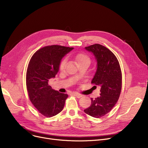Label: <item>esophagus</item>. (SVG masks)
Returning <instances> with one entry per match:
<instances>
[{"label": "esophagus", "instance_id": "34e87169", "mask_svg": "<svg viewBox=\"0 0 148 148\" xmlns=\"http://www.w3.org/2000/svg\"><path fill=\"white\" fill-rule=\"evenodd\" d=\"M73 94L76 97H77L78 98H80L82 97V94H78V93H73Z\"/></svg>", "mask_w": 148, "mask_h": 148}]
</instances>
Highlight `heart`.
<instances>
[{
	"label": "heart",
	"mask_w": 148,
	"mask_h": 148,
	"mask_svg": "<svg viewBox=\"0 0 148 148\" xmlns=\"http://www.w3.org/2000/svg\"><path fill=\"white\" fill-rule=\"evenodd\" d=\"M75 60L78 62L79 65L83 64H90V59L89 57L86 55V54H83V53H79L77 54V55L75 56ZM66 63V59H64L60 62V64L59 66L60 70H64L65 66Z\"/></svg>",
	"instance_id": "heart-1"
}]
</instances>
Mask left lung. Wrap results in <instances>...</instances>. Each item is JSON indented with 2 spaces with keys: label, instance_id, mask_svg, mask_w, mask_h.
I'll return each mask as SVG.
<instances>
[{
  "label": "left lung",
  "instance_id": "8db88e82",
  "mask_svg": "<svg viewBox=\"0 0 148 148\" xmlns=\"http://www.w3.org/2000/svg\"><path fill=\"white\" fill-rule=\"evenodd\" d=\"M91 52L97 62V70L91 83L101 87L99 97L91 98V105L84 112L99 118L109 112L119 99L122 88V73L114 54L106 47L98 44L85 47Z\"/></svg>",
  "mask_w": 148,
  "mask_h": 148
}]
</instances>
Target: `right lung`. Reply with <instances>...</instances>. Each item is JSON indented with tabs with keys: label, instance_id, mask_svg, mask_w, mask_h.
Here are the masks:
<instances>
[{
	"label": "right lung",
	"instance_id": "add662e5",
	"mask_svg": "<svg viewBox=\"0 0 148 148\" xmlns=\"http://www.w3.org/2000/svg\"><path fill=\"white\" fill-rule=\"evenodd\" d=\"M73 47L53 45L41 48L30 59L26 73V86L30 101L42 115L47 118L63 110L68 95L55 90L49 85L55 77L62 59Z\"/></svg>",
	"mask_w": 148,
	"mask_h": 148
}]
</instances>
